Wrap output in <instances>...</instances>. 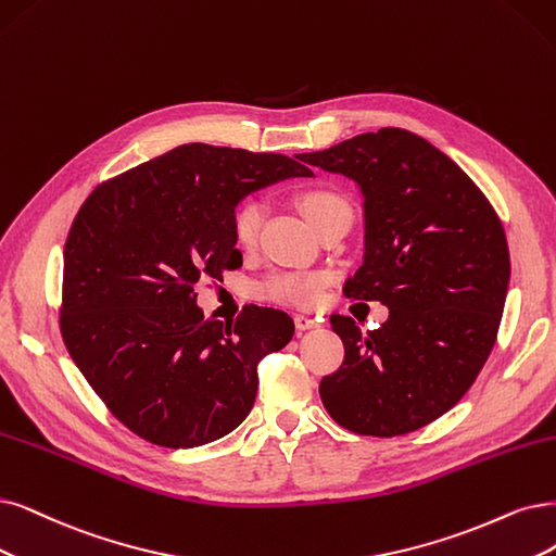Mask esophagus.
Returning a JSON list of instances; mask_svg holds the SVG:
<instances>
[{
  "instance_id": "34e87169",
  "label": "esophagus",
  "mask_w": 556,
  "mask_h": 556,
  "mask_svg": "<svg viewBox=\"0 0 556 556\" xmlns=\"http://www.w3.org/2000/svg\"><path fill=\"white\" fill-rule=\"evenodd\" d=\"M295 327H298L300 332H306V330H314V327H318V323H316L314 318H309V316L298 314V316H295Z\"/></svg>"
}]
</instances>
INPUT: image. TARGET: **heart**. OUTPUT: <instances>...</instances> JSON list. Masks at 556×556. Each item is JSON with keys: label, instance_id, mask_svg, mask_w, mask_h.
<instances>
[{"label": "heart", "instance_id": "1", "mask_svg": "<svg viewBox=\"0 0 556 556\" xmlns=\"http://www.w3.org/2000/svg\"><path fill=\"white\" fill-rule=\"evenodd\" d=\"M300 208L306 215V219L312 222L314 229L327 217L339 215V213H351L341 194L325 188L306 190L300 197ZM263 217H265V208L261 201H244L233 215L236 242L242 247L254 244L263 226ZM323 283H325V275L320 273H283L267 279L263 283L261 293L267 300H275V302H286L295 306H314L320 300Z\"/></svg>", "mask_w": 556, "mask_h": 556}]
</instances>
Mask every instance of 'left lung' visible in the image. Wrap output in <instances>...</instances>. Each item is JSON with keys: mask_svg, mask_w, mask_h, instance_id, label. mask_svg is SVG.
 <instances>
[{"mask_svg": "<svg viewBox=\"0 0 556 556\" xmlns=\"http://www.w3.org/2000/svg\"><path fill=\"white\" fill-rule=\"evenodd\" d=\"M302 160L359 188L364 261L343 291L389 309L366 334L332 318L345 357L320 382L323 405L359 435L413 433L465 396L495 345L510 279L504 226L475 180L415 132H364Z\"/></svg>", "mask_w": 556, "mask_h": 556, "instance_id": "8db88e82", "label": "left lung"}]
</instances>
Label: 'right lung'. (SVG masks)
I'll use <instances>...</instances> for the list:
<instances>
[{
	"label": "right lung",
	"instance_id": "1",
	"mask_svg": "<svg viewBox=\"0 0 556 556\" xmlns=\"http://www.w3.org/2000/svg\"><path fill=\"white\" fill-rule=\"evenodd\" d=\"M312 169L279 153L182 143L98 185L64 247L61 334L93 392L132 433L192 448L238 428L256 364L293 339L289 314L203 318L194 286L222 279L238 203Z\"/></svg>",
	"mask_w": 556,
	"mask_h": 556
}]
</instances>
